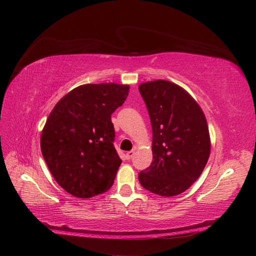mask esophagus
Listing matches in <instances>:
<instances>
[{"instance_id":"1","label":"esophagus","mask_w":256,"mask_h":256,"mask_svg":"<svg viewBox=\"0 0 256 256\" xmlns=\"http://www.w3.org/2000/svg\"><path fill=\"white\" fill-rule=\"evenodd\" d=\"M134 154H135V150H130V152H128L126 154H125V157H126V160H131L132 157L134 156Z\"/></svg>"}]
</instances>
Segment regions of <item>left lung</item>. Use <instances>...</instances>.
I'll return each instance as SVG.
<instances>
[{
	"label": "left lung",
	"instance_id": "8db88e82",
	"mask_svg": "<svg viewBox=\"0 0 256 256\" xmlns=\"http://www.w3.org/2000/svg\"><path fill=\"white\" fill-rule=\"evenodd\" d=\"M153 131V162L138 174L148 192L172 197L197 180L210 155L204 114L189 94L167 80L140 84Z\"/></svg>",
	"mask_w": 256,
	"mask_h": 256
}]
</instances>
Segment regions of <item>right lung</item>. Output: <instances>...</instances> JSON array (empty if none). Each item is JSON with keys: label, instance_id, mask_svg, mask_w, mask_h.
Wrapping results in <instances>:
<instances>
[{"label": "right lung", "instance_id": "right-lung-1", "mask_svg": "<svg viewBox=\"0 0 256 256\" xmlns=\"http://www.w3.org/2000/svg\"><path fill=\"white\" fill-rule=\"evenodd\" d=\"M128 86L84 84L52 108L40 136L42 154L52 177L67 192L91 198L111 188L121 165L114 148L112 113Z\"/></svg>", "mask_w": 256, "mask_h": 256}]
</instances>
